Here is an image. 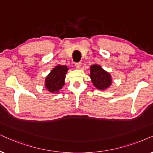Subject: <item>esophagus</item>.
<instances>
[{"label":"esophagus","mask_w":153,"mask_h":153,"mask_svg":"<svg viewBox=\"0 0 153 153\" xmlns=\"http://www.w3.org/2000/svg\"><path fill=\"white\" fill-rule=\"evenodd\" d=\"M81 65H82V63L81 62H78V63H75V67H76V68H78V69L80 68Z\"/></svg>","instance_id":"34e87169"}]
</instances>
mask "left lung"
Wrapping results in <instances>:
<instances>
[{
    "mask_svg": "<svg viewBox=\"0 0 153 153\" xmlns=\"http://www.w3.org/2000/svg\"><path fill=\"white\" fill-rule=\"evenodd\" d=\"M90 77L94 86L100 90H105L112 84L111 75L104 70L100 65L93 64L90 66Z\"/></svg>",
    "mask_w": 153,
    "mask_h": 153,
    "instance_id": "obj_1",
    "label": "left lung"
}]
</instances>
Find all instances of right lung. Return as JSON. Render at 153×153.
I'll use <instances>...</instances> for the list:
<instances>
[{
	"instance_id": "add662e5",
	"label": "right lung",
	"mask_w": 153,
	"mask_h": 153,
	"mask_svg": "<svg viewBox=\"0 0 153 153\" xmlns=\"http://www.w3.org/2000/svg\"><path fill=\"white\" fill-rule=\"evenodd\" d=\"M66 65H57L52 69L45 78L46 90L53 94H56L65 84V75L68 71Z\"/></svg>"
}]
</instances>
